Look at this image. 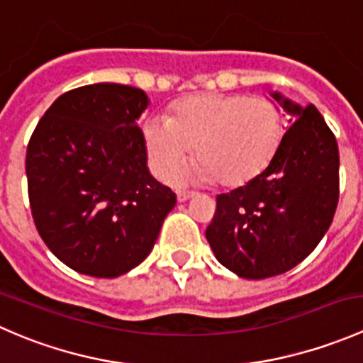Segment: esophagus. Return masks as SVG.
Returning a JSON list of instances; mask_svg holds the SVG:
<instances>
[{
    "label": "esophagus",
    "mask_w": 363,
    "mask_h": 363,
    "mask_svg": "<svg viewBox=\"0 0 363 363\" xmlns=\"http://www.w3.org/2000/svg\"><path fill=\"white\" fill-rule=\"evenodd\" d=\"M193 196H195V191H188V189H179L177 191L179 202H186V200L193 199Z\"/></svg>",
    "instance_id": "34e87169"
}]
</instances>
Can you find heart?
Wrapping results in <instances>:
<instances>
[{"instance_id": "obj_1", "label": "heart", "mask_w": 363, "mask_h": 363, "mask_svg": "<svg viewBox=\"0 0 363 363\" xmlns=\"http://www.w3.org/2000/svg\"><path fill=\"white\" fill-rule=\"evenodd\" d=\"M149 167L156 175L177 166L193 145L199 162L176 169L168 181L240 186L262 174L283 138V116L270 98L247 94H191L170 117L151 116L142 128Z\"/></svg>"}]
</instances>
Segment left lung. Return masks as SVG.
<instances>
[{"instance_id": "left-lung-1", "label": "left lung", "mask_w": 363, "mask_h": 363, "mask_svg": "<svg viewBox=\"0 0 363 363\" xmlns=\"http://www.w3.org/2000/svg\"><path fill=\"white\" fill-rule=\"evenodd\" d=\"M291 116L269 167L216 199L208 244L221 265L244 279L294 269L327 233L339 202V149L314 105L272 93Z\"/></svg>"}]
</instances>
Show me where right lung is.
I'll return each instance as SVG.
<instances>
[{"instance_id": "1", "label": "right lung", "mask_w": 363, "mask_h": 363, "mask_svg": "<svg viewBox=\"0 0 363 363\" xmlns=\"http://www.w3.org/2000/svg\"><path fill=\"white\" fill-rule=\"evenodd\" d=\"M142 89L91 84L61 94L36 124L26 152L36 230L69 269L117 277L144 262L175 193L147 168L137 121Z\"/></svg>"}]
</instances>
